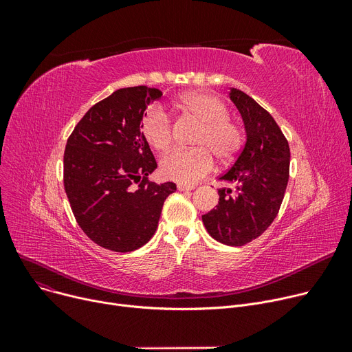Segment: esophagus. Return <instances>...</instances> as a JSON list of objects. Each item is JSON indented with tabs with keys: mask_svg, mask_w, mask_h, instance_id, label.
Instances as JSON below:
<instances>
[{
	"mask_svg": "<svg viewBox=\"0 0 352 352\" xmlns=\"http://www.w3.org/2000/svg\"><path fill=\"white\" fill-rule=\"evenodd\" d=\"M195 186H182V184H178V190L179 191H192Z\"/></svg>",
	"mask_w": 352,
	"mask_h": 352,
	"instance_id": "esophagus-1",
	"label": "esophagus"
}]
</instances>
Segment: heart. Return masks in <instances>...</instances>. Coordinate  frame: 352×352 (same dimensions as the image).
Wrapping results in <instances>:
<instances>
[{
  "label": "heart",
  "mask_w": 352,
  "mask_h": 352,
  "mask_svg": "<svg viewBox=\"0 0 352 352\" xmlns=\"http://www.w3.org/2000/svg\"><path fill=\"white\" fill-rule=\"evenodd\" d=\"M175 107L199 122L192 138L194 150H175L164 155L160 168L165 178L182 186H192L212 168V157L218 162H230L239 151L243 134L228 120L226 104L207 92H186L175 100ZM141 133L157 151H165L173 140L171 124L160 107H151L141 122Z\"/></svg>",
  "instance_id": "1"
}]
</instances>
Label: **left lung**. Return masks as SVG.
Returning <instances> with one entry per match:
<instances>
[{"label": "left lung", "instance_id": "1", "mask_svg": "<svg viewBox=\"0 0 352 352\" xmlns=\"http://www.w3.org/2000/svg\"><path fill=\"white\" fill-rule=\"evenodd\" d=\"M230 100L241 114L245 144L219 179L218 206L202 215L208 234L226 245H244L260 236L278 214L289 174V145L280 126L254 98L231 88Z\"/></svg>", "mask_w": 352, "mask_h": 352}]
</instances>
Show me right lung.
<instances>
[{"label": "right lung", "instance_id": "obj_1", "mask_svg": "<svg viewBox=\"0 0 352 352\" xmlns=\"http://www.w3.org/2000/svg\"><path fill=\"white\" fill-rule=\"evenodd\" d=\"M162 92L121 88L91 107L64 153V187L81 230L102 248L131 252L150 241L174 182L146 178L157 168L141 133L145 109Z\"/></svg>", "mask_w": 352, "mask_h": 352}]
</instances>
